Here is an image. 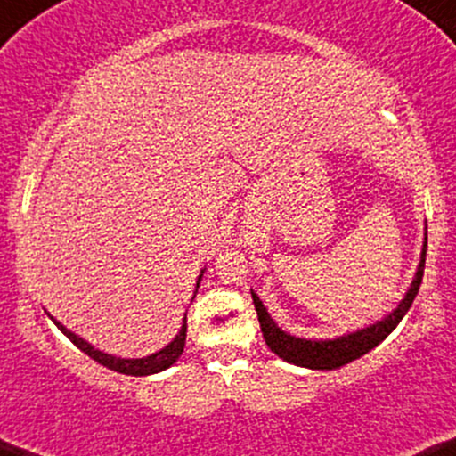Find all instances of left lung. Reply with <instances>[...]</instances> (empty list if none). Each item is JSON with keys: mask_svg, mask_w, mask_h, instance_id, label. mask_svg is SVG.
<instances>
[{"mask_svg": "<svg viewBox=\"0 0 456 456\" xmlns=\"http://www.w3.org/2000/svg\"><path fill=\"white\" fill-rule=\"evenodd\" d=\"M424 262H427V233H424V244L422 253H419L418 270H415L413 281L409 285L407 292H404L403 301H400L387 316L377 320V322L368 324V327L363 329H357V331L338 335V338L331 339H305L283 331V329L270 318L268 309L264 307V303L259 301L257 294L251 289L255 309H257L259 327H262L264 339H266L268 348L273 350L277 357H281L283 362L309 370H335L346 366V363L354 362V359L363 357L370 350L377 348L379 344L398 327V322L404 318V314L409 312L415 294H418L419 289V283H422Z\"/></svg>", "mask_w": 456, "mask_h": 456, "instance_id": "obj_1", "label": "left lung"}]
</instances>
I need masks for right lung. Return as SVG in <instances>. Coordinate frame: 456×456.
<instances>
[{
	"mask_svg": "<svg viewBox=\"0 0 456 456\" xmlns=\"http://www.w3.org/2000/svg\"><path fill=\"white\" fill-rule=\"evenodd\" d=\"M203 273H205V268L201 270V274H199V279H197V289H199V285H201ZM197 289H194V297H197ZM47 316H49V314H47ZM49 318H52L53 324H56L60 331L67 335V338L71 339V342L79 350H82V353H86L90 359H94V362L102 363V366L114 370V372L129 374V377H149V374H158V372H162V370L171 368L173 363L177 362L179 357H182L183 346H186V331H188L186 316H183V324H182V329H179V333L175 335V338L167 344V346L159 348L158 353L149 354V357H140V359L114 357V354H108V353H103V350H97L93 346V344H88L84 338H79V335L69 331V329L64 327L62 322H58L56 318H53V316H49Z\"/></svg>",
	"mask_w": 456,
	"mask_h": 456,
	"instance_id": "add662e5",
	"label": "right lung"
}]
</instances>
